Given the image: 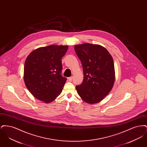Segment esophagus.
<instances>
[{
  "label": "esophagus",
  "instance_id": "esophagus-1",
  "mask_svg": "<svg viewBox=\"0 0 147 147\" xmlns=\"http://www.w3.org/2000/svg\"><path fill=\"white\" fill-rule=\"evenodd\" d=\"M68 80L69 82H71L72 80H73V77H70L69 78H68Z\"/></svg>",
  "mask_w": 147,
  "mask_h": 147
}]
</instances>
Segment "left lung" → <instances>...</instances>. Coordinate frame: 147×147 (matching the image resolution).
Returning <instances> with one entry per match:
<instances>
[{"instance_id":"8db88e82","label":"left lung","mask_w":147,"mask_h":147,"mask_svg":"<svg viewBox=\"0 0 147 147\" xmlns=\"http://www.w3.org/2000/svg\"><path fill=\"white\" fill-rule=\"evenodd\" d=\"M74 49L84 73L83 83L76 86L78 94L88 104L98 103L107 95L114 84L115 71L112 56L98 45H78Z\"/></svg>"}]
</instances>
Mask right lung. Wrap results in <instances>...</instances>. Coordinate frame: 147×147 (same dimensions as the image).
<instances>
[{"instance_id": "obj_1", "label": "right lung", "mask_w": 147, "mask_h": 147, "mask_svg": "<svg viewBox=\"0 0 147 147\" xmlns=\"http://www.w3.org/2000/svg\"><path fill=\"white\" fill-rule=\"evenodd\" d=\"M68 46L50 45L31 52L24 65V79L26 88L38 100L49 103L62 91L67 78L61 76V59Z\"/></svg>"}]
</instances>
